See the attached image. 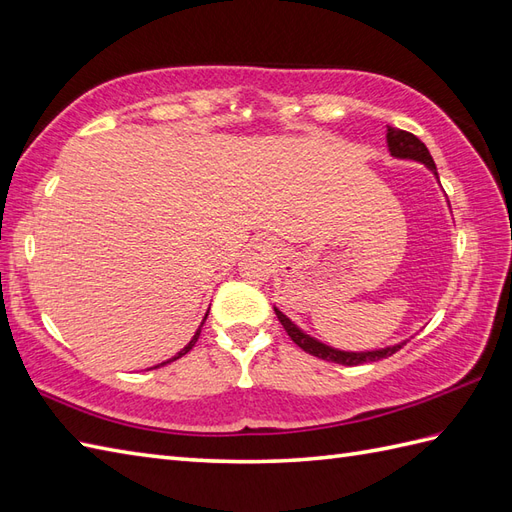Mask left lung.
Segmentation results:
<instances>
[{
	"instance_id": "left-lung-1",
	"label": "left lung",
	"mask_w": 512,
	"mask_h": 512,
	"mask_svg": "<svg viewBox=\"0 0 512 512\" xmlns=\"http://www.w3.org/2000/svg\"><path fill=\"white\" fill-rule=\"evenodd\" d=\"M386 145H389L391 156L421 162V165H426L434 173V178L439 180V173H436V165H434V160H432V156L428 152V147L423 145L415 134L389 126V128H386ZM273 310H276V315H278L280 323L284 326L286 334L291 336V341L297 347H302L304 352L313 354V356H317L321 360H330V363H336V365L352 367V365H363V363H376V360H380V358L393 356L397 350H402V347L406 345V341H402V343H395V345H389V347H382V350H369V352L336 350V347H330L326 343L317 341L315 336H310L302 328L295 326V323L289 317H286L282 310H278L276 306H273Z\"/></svg>"
}]
</instances>
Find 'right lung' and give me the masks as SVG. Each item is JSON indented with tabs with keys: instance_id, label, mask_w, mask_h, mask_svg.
Here are the masks:
<instances>
[{
	"instance_id": "add662e5",
	"label": "right lung",
	"mask_w": 512,
	"mask_h": 512,
	"mask_svg": "<svg viewBox=\"0 0 512 512\" xmlns=\"http://www.w3.org/2000/svg\"><path fill=\"white\" fill-rule=\"evenodd\" d=\"M206 317H208V315H206ZM206 317H204V321H206ZM204 321H202V326H204ZM202 326H199V328H197V332L193 334V339H191L189 343H186V345H184V350H180V352H178L176 356H173V358H169V360H165V363H160V365H156V367H162V365H167V363H173V360H178V358H182V356H184L186 352H191V350H193V345H195V343H197V339H199V332H202ZM156 367H154V369H156Z\"/></svg>"
}]
</instances>
